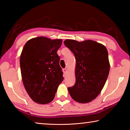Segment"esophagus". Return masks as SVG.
Instances as JSON below:
<instances>
[{"instance_id":"obj_1","label":"esophagus","mask_w":130,"mask_h":130,"mask_svg":"<svg viewBox=\"0 0 130 130\" xmlns=\"http://www.w3.org/2000/svg\"><path fill=\"white\" fill-rule=\"evenodd\" d=\"M62 71H63V73L65 74V73H67V69H66V68H65V69H63Z\"/></svg>"}]
</instances>
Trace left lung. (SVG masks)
<instances>
[{
  "label": "left lung",
  "mask_w": 130,
  "mask_h": 130,
  "mask_svg": "<svg viewBox=\"0 0 130 130\" xmlns=\"http://www.w3.org/2000/svg\"><path fill=\"white\" fill-rule=\"evenodd\" d=\"M65 45L76 58V83L68 88L72 98L87 103L96 98L104 87L109 72L108 53L102 44L92 40L66 39Z\"/></svg>",
  "instance_id": "8db88e82"
}]
</instances>
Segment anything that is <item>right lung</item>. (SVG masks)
<instances>
[{
  "instance_id": "obj_1",
  "label": "right lung",
  "mask_w": 130,
  "mask_h": 130,
  "mask_svg": "<svg viewBox=\"0 0 130 130\" xmlns=\"http://www.w3.org/2000/svg\"><path fill=\"white\" fill-rule=\"evenodd\" d=\"M61 39L39 37L28 40L20 57L22 78L25 89L34 102L47 104L54 99L63 80L57 52Z\"/></svg>"
}]
</instances>
